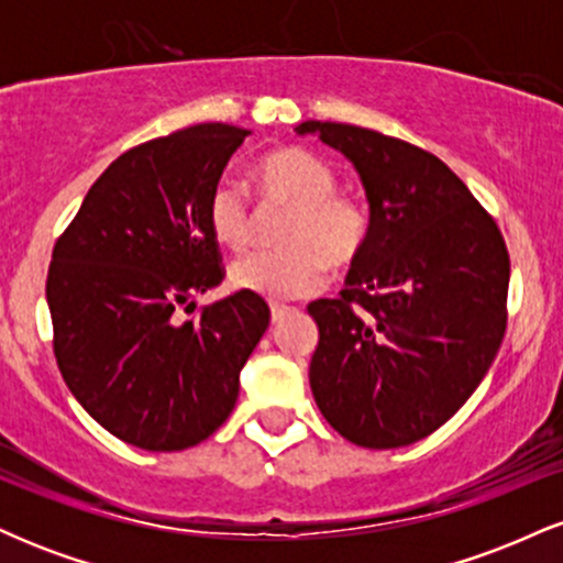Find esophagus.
Segmentation results:
<instances>
[{"instance_id": "obj_1", "label": "esophagus", "mask_w": 563, "mask_h": 563, "mask_svg": "<svg viewBox=\"0 0 563 563\" xmlns=\"http://www.w3.org/2000/svg\"><path fill=\"white\" fill-rule=\"evenodd\" d=\"M290 312H294V307H286V303H273V307H269V314H273V322L286 320Z\"/></svg>"}]
</instances>
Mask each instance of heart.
I'll return each mask as SVG.
<instances>
[{
    "instance_id": "1",
    "label": "heart",
    "mask_w": 563,
    "mask_h": 563,
    "mask_svg": "<svg viewBox=\"0 0 563 563\" xmlns=\"http://www.w3.org/2000/svg\"><path fill=\"white\" fill-rule=\"evenodd\" d=\"M256 187L267 203L290 206L283 249L254 251L230 267V283L264 299L288 301L314 294L328 267H349L365 254L373 217L365 198L335 190L333 166L303 147H283L254 166ZM211 235L232 251L254 238V209L235 179H219L206 203Z\"/></svg>"
}]
</instances>
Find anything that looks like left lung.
<instances>
[{
	"label": "left lung",
	"instance_id": "left-lung-1",
	"mask_svg": "<svg viewBox=\"0 0 563 563\" xmlns=\"http://www.w3.org/2000/svg\"><path fill=\"white\" fill-rule=\"evenodd\" d=\"M352 161L373 230L339 299L309 303L320 344L309 386L349 442L391 450L448 423L506 335L500 228L444 161L373 129L303 121Z\"/></svg>",
	"mask_w": 563,
	"mask_h": 563
}]
</instances>
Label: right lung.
<instances>
[{"label": "right lung", "instance_id": "obj_1", "mask_svg": "<svg viewBox=\"0 0 563 563\" xmlns=\"http://www.w3.org/2000/svg\"><path fill=\"white\" fill-rule=\"evenodd\" d=\"M245 134L198 124L121 153L53 249L47 303L63 380L140 450H187L214 434L269 325V307L249 290L179 314L224 280L206 203Z\"/></svg>", "mask_w": 563, "mask_h": 563}]
</instances>
